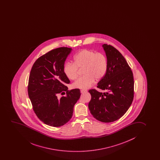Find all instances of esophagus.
<instances>
[{"mask_svg":"<svg viewBox=\"0 0 160 160\" xmlns=\"http://www.w3.org/2000/svg\"><path fill=\"white\" fill-rule=\"evenodd\" d=\"M88 91L85 90H81V93H85L87 92Z\"/></svg>","mask_w":160,"mask_h":160,"instance_id":"esophagus-1","label":"esophagus"}]
</instances>
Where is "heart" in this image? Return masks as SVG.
<instances>
[{
  "instance_id": "obj_1",
  "label": "heart",
  "mask_w": 160,
  "mask_h": 160,
  "mask_svg": "<svg viewBox=\"0 0 160 160\" xmlns=\"http://www.w3.org/2000/svg\"><path fill=\"white\" fill-rule=\"evenodd\" d=\"M74 62H66L64 72L66 77L72 80L78 78L79 68L82 69L85 75L75 81L74 88L86 90L95 83V79L100 81L106 75L108 62L104 54L88 49H82L74 56Z\"/></svg>"
}]
</instances>
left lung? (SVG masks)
Returning <instances> with one entry per match:
<instances>
[{"label": "left lung", "mask_w": 160, "mask_h": 160, "mask_svg": "<svg viewBox=\"0 0 160 160\" xmlns=\"http://www.w3.org/2000/svg\"><path fill=\"white\" fill-rule=\"evenodd\" d=\"M108 59L106 75L98 83L100 92L88 91L91 99L88 103L91 113L98 121L109 123L117 121L127 112L134 98V78L124 57L111 45H102Z\"/></svg>", "instance_id": "left-lung-1"}]
</instances>
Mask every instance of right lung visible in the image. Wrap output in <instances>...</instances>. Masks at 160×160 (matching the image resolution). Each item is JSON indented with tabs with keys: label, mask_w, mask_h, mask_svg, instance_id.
Instances as JSON below:
<instances>
[{
	"label": "right lung",
	"mask_w": 160,
	"mask_h": 160,
	"mask_svg": "<svg viewBox=\"0 0 160 160\" xmlns=\"http://www.w3.org/2000/svg\"><path fill=\"white\" fill-rule=\"evenodd\" d=\"M72 48L60 47L49 51L34 62L28 84V94L33 109L47 125L58 127L70 121L74 106L80 97V91L68 90L70 80L64 72V66ZM65 97L58 99L60 93Z\"/></svg>",
	"instance_id": "obj_1"
}]
</instances>
